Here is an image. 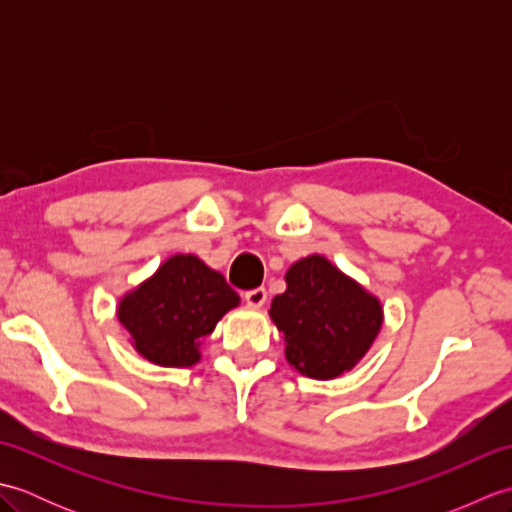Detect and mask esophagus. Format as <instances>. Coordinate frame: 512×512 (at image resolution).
<instances>
[{"label":"esophagus","mask_w":512,"mask_h":512,"mask_svg":"<svg viewBox=\"0 0 512 512\" xmlns=\"http://www.w3.org/2000/svg\"><path fill=\"white\" fill-rule=\"evenodd\" d=\"M244 299H246V303H248L250 308H262L264 303H266V299H268V295H266L264 288H255V290H248L246 295H244Z\"/></svg>","instance_id":"1"}]
</instances>
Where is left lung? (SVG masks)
Listing matches in <instances>:
<instances>
[{"mask_svg": "<svg viewBox=\"0 0 512 512\" xmlns=\"http://www.w3.org/2000/svg\"><path fill=\"white\" fill-rule=\"evenodd\" d=\"M268 314L284 334L286 361L317 380L350 372L383 328L380 299L323 255L288 268L286 292L273 299Z\"/></svg>", "mask_w": 512, "mask_h": 512, "instance_id": "left-lung-1", "label": "left lung"}]
</instances>
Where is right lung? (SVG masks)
<instances>
[{
  "mask_svg": "<svg viewBox=\"0 0 512 512\" xmlns=\"http://www.w3.org/2000/svg\"><path fill=\"white\" fill-rule=\"evenodd\" d=\"M239 295L217 270L195 255H173L154 275L125 292L116 317L134 350L160 367H191L200 345Z\"/></svg>",
  "mask_w": 512,
  "mask_h": 512,
  "instance_id": "1",
  "label": "right lung"
}]
</instances>
